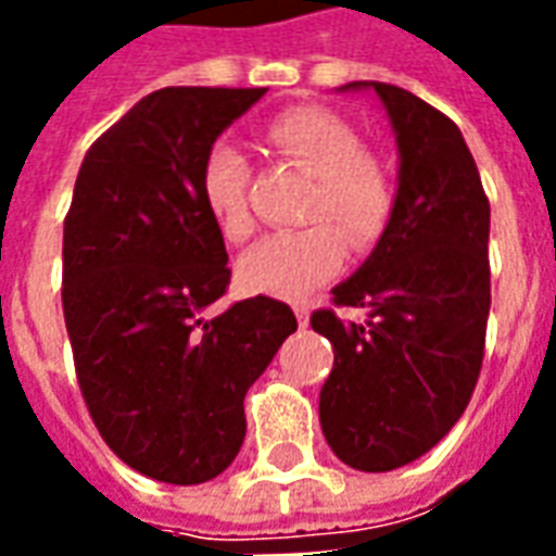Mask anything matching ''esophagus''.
Listing matches in <instances>:
<instances>
[{
    "instance_id": "obj_1",
    "label": "esophagus",
    "mask_w": 556,
    "mask_h": 556,
    "mask_svg": "<svg viewBox=\"0 0 556 556\" xmlns=\"http://www.w3.org/2000/svg\"><path fill=\"white\" fill-rule=\"evenodd\" d=\"M294 315H298V325L301 327L309 325V306L306 303H294Z\"/></svg>"
}]
</instances>
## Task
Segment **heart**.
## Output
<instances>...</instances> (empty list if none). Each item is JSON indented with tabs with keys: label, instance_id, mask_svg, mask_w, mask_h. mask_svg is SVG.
<instances>
[{
	"label": "heart",
	"instance_id": "b5f03b06",
	"mask_svg": "<svg viewBox=\"0 0 556 556\" xmlns=\"http://www.w3.org/2000/svg\"><path fill=\"white\" fill-rule=\"evenodd\" d=\"M267 146L313 178L301 205L303 229L267 238L238 265L250 294L303 298L337 274L351 250H372L384 238L396 207V187L381 160L363 148L361 134L318 106H294L265 127ZM202 202L219 235L243 243L253 235L250 160L231 139L207 148L199 178Z\"/></svg>",
	"mask_w": 556,
	"mask_h": 556
}]
</instances>
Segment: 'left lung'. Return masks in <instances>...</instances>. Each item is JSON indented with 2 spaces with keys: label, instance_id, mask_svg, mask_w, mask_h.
I'll return each mask as SVG.
<instances>
[{
  "label": "left lung",
  "instance_id": "left-lung-1",
  "mask_svg": "<svg viewBox=\"0 0 556 556\" xmlns=\"http://www.w3.org/2000/svg\"><path fill=\"white\" fill-rule=\"evenodd\" d=\"M342 89H372L384 103L399 190L384 238L333 289V306L366 309V321L333 309L309 318L333 345L318 417L345 465L384 473L429 453L473 396L491 306V207L453 118L387 83Z\"/></svg>",
  "mask_w": 556,
  "mask_h": 556
}]
</instances>
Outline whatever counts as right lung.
<instances>
[{
  "mask_svg": "<svg viewBox=\"0 0 556 556\" xmlns=\"http://www.w3.org/2000/svg\"><path fill=\"white\" fill-rule=\"evenodd\" d=\"M265 91H151L98 137L74 184L62 306L79 390L106 446L157 482L199 485L235 462L243 396L298 330L265 294L205 315L231 270L202 160Z\"/></svg>",
  "mask_w": 556,
  "mask_h": 556,
  "instance_id": "add662e5",
  "label": "right lung"
}]
</instances>
